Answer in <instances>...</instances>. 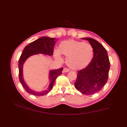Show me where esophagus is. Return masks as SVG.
<instances>
[{"instance_id":"esophagus-1","label":"esophagus","mask_w":127,"mask_h":127,"mask_svg":"<svg viewBox=\"0 0 127 127\" xmlns=\"http://www.w3.org/2000/svg\"><path fill=\"white\" fill-rule=\"evenodd\" d=\"M69 71V69H67V68H64L63 70V72H68Z\"/></svg>"}]
</instances>
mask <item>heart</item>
I'll use <instances>...</instances> for the list:
<instances>
[{"mask_svg": "<svg viewBox=\"0 0 127 127\" xmlns=\"http://www.w3.org/2000/svg\"><path fill=\"white\" fill-rule=\"evenodd\" d=\"M61 55L67 57L66 63L70 68L75 70L86 68L92 61L94 50L91 45L75 40H65L59 44L58 51L54 56L59 60Z\"/></svg>", "mask_w": 127, "mask_h": 127, "instance_id": "obj_1", "label": "heart"}]
</instances>
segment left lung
<instances>
[{"label": "left lung", "mask_w": 127, "mask_h": 127, "mask_svg": "<svg viewBox=\"0 0 127 127\" xmlns=\"http://www.w3.org/2000/svg\"><path fill=\"white\" fill-rule=\"evenodd\" d=\"M92 46V61L86 68L77 71L75 83L76 90L85 95H91L100 91L108 80L110 61L106 49L95 39L85 37Z\"/></svg>", "instance_id": "left-lung-1"}]
</instances>
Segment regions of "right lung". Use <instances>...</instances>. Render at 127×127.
Listing matches in <instances>:
<instances>
[{"label":"right lung","instance_id":"add662e5","mask_svg":"<svg viewBox=\"0 0 127 127\" xmlns=\"http://www.w3.org/2000/svg\"><path fill=\"white\" fill-rule=\"evenodd\" d=\"M55 38L44 36L40 37L38 39L35 40L31 42L30 44L27 45L24 48L23 52L19 59L18 62V69H19V79L20 82L22 83L23 88L28 93L34 95L42 96L47 94L52 88L53 83L59 75H60L63 70V68L56 70H50L48 79L50 80V85L47 90L42 92H37L32 90L26 84L23 78V64L29 57L31 56L37 54H43L45 55L51 56L53 55V48L55 43L57 41Z\"/></svg>","mask_w":127,"mask_h":127}]
</instances>
